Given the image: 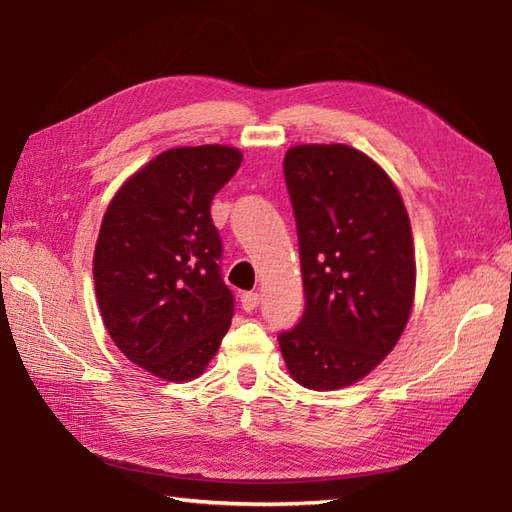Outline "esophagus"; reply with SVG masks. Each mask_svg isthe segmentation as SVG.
<instances>
[{
	"instance_id": "1",
	"label": "esophagus",
	"mask_w": 512,
	"mask_h": 512,
	"mask_svg": "<svg viewBox=\"0 0 512 512\" xmlns=\"http://www.w3.org/2000/svg\"><path fill=\"white\" fill-rule=\"evenodd\" d=\"M257 306H259V295H257V292H253V290L244 292V295H242V308L246 312H253Z\"/></svg>"
}]
</instances>
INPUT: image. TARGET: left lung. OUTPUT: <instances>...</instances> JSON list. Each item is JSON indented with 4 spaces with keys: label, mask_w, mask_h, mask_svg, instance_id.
Wrapping results in <instances>:
<instances>
[{
    "label": "left lung",
    "mask_w": 512,
    "mask_h": 512,
    "mask_svg": "<svg viewBox=\"0 0 512 512\" xmlns=\"http://www.w3.org/2000/svg\"><path fill=\"white\" fill-rule=\"evenodd\" d=\"M284 176L295 209L306 310L279 347L292 380L354 385L385 361L409 321L416 253L400 191L350 145H297Z\"/></svg>",
    "instance_id": "obj_1"
}]
</instances>
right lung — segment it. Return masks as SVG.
<instances>
[{"label":"right lung","mask_w":512,"mask_h":512,"mask_svg":"<svg viewBox=\"0 0 512 512\" xmlns=\"http://www.w3.org/2000/svg\"><path fill=\"white\" fill-rule=\"evenodd\" d=\"M242 158L228 145L162 151L103 215L92 270L105 330L129 361L169 383L198 378L233 319L211 202Z\"/></svg>","instance_id":"right-lung-1"}]
</instances>
